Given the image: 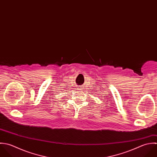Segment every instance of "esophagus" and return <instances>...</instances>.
<instances>
[{"label":"esophagus","mask_w":157,"mask_h":157,"mask_svg":"<svg viewBox=\"0 0 157 157\" xmlns=\"http://www.w3.org/2000/svg\"><path fill=\"white\" fill-rule=\"evenodd\" d=\"M82 90L81 88H79V90Z\"/></svg>","instance_id":"1"}]
</instances>
